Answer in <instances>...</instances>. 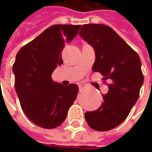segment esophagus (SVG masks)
<instances>
[{
    "label": "esophagus",
    "instance_id": "obj_1",
    "mask_svg": "<svg viewBox=\"0 0 152 152\" xmlns=\"http://www.w3.org/2000/svg\"><path fill=\"white\" fill-rule=\"evenodd\" d=\"M85 87H86V86H85V85H82V84L79 85V89H80V91H81V89H85Z\"/></svg>",
    "mask_w": 152,
    "mask_h": 152
}]
</instances>
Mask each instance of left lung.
I'll return each mask as SVG.
<instances>
[{"label": "left lung", "mask_w": 152, "mask_h": 152, "mask_svg": "<svg viewBox=\"0 0 152 152\" xmlns=\"http://www.w3.org/2000/svg\"><path fill=\"white\" fill-rule=\"evenodd\" d=\"M79 35L95 51L94 72H100L103 80L110 79L108 93L103 94L99 108L85 114L89 127L108 131L127 118L139 97L143 75L141 60L135 51L107 25H83Z\"/></svg>", "instance_id": "left-lung-1"}]
</instances>
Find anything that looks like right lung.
<instances>
[{"instance_id":"obj_1","label":"right lung","mask_w":152,"mask_h":152,"mask_svg":"<svg viewBox=\"0 0 152 152\" xmlns=\"http://www.w3.org/2000/svg\"><path fill=\"white\" fill-rule=\"evenodd\" d=\"M80 25H53L19 50L13 65L15 87L20 105L30 121L54 129L65 121L76 100L78 86L54 82L51 75L63 64L66 42L76 37Z\"/></svg>"}]
</instances>
